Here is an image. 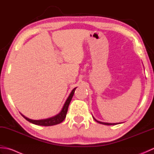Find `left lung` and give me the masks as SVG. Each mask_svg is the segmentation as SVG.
<instances>
[{"label": "left lung", "instance_id": "8db88e82", "mask_svg": "<svg viewBox=\"0 0 154 154\" xmlns=\"http://www.w3.org/2000/svg\"><path fill=\"white\" fill-rule=\"evenodd\" d=\"M93 119H94V120H95V121H97V122H98V123H100V124H104V125H116V124H118V123H106V122H100V121H98V120H97L95 119H94V117H93Z\"/></svg>", "mask_w": 154, "mask_h": 154}]
</instances>
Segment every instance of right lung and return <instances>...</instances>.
Wrapping results in <instances>:
<instances>
[{"label": "right lung", "mask_w": 154, "mask_h": 154, "mask_svg": "<svg viewBox=\"0 0 154 154\" xmlns=\"http://www.w3.org/2000/svg\"><path fill=\"white\" fill-rule=\"evenodd\" d=\"M77 87L74 88V89L72 90L71 93H70L69 96L67 98V99L65 101V103L64 104V105L62 108V110H61V112L59 113L57 115H55L53 117L49 118V119H44V120H31L28 118L24 116L23 114H21V115L24 118V119L28 120V122H30L32 124H36V125H40V126H54V125H56V124H60L61 122H63L64 119L66 117V114L67 112V110H68V107L69 105V103L71 102V100L72 99V97H73L75 91Z\"/></svg>", "instance_id": "obj_1"}]
</instances>
